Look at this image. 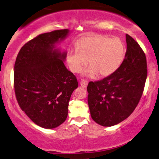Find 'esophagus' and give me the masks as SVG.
Returning a JSON list of instances; mask_svg holds the SVG:
<instances>
[{
	"label": "esophagus",
	"mask_w": 159,
	"mask_h": 159,
	"mask_svg": "<svg viewBox=\"0 0 159 159\" xmlns=\"http://www.w3.org/2000/svg\"><path fill=\"white\" fill-rule=\"evenodd\" d=\"M80 85L83 88H85L88 85V81L85 80H82L80 81Z\"/></svg>",
	"instance_id": "obj_1"
}]
</instances>
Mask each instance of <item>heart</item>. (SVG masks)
I'll use <instances>...</instances> for the list:
<instances>
[{
	"mask_svg": "<svg viewBox=\"0 0 159 159\" xmlns=\"http://www.w3.org/2000/svg\"><path fill=\"white\" fill-rule=\"evenodd\" d=\"M126 48L119 38L101 35H89L76 43V50H70L66 61L70 71L78 74L90 65L84 75L108 76L117 70L124 61Z\"/></svg>",
	"mask_w": 159,
	"mask_h": 159,
	"instance_id": "b5f03b06",
	"label": "heart"
}]
</instances>
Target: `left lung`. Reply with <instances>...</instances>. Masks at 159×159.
Here are the masks:
<instances>
[{
	"mask_svg": "<svg viewBox=\"0 0 159 159\" xmlns=\"http://www.w3.org/2000/svg\"><path fill=\"white\" fill-rule=\"evenodd\" d=\"M125 59L117 70L101 80L88 85V103L91 116L102 126H112L133 112L142 96L147 76L143 50L130 35Z\"/></svg>",
	"mask_w": 159,
	"mask_h": 159,
	"instance_id": "8db88e82",
	"label": "left lung"
}]
</instances>
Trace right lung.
<instances>
[{
  "mask_svg": "<svg viewBox=\"0 0 159 159\" xmlns=\"http://www.w3.org/2000/svg\"><path fill=\"white\" fill-rule=\"evenodd\" d=\"M69 32L65 29L39 35L22 47L15 63L17 101L33 122L44 129L65 122L70 96L78 87L76 76L64 64L67 52L57 48Z\"/></svg>",
  "mask_w": 159,
  "mask_h": 159,
  "instance_id": "add662e5",
  "label": "right lung"
}]
</instances>
